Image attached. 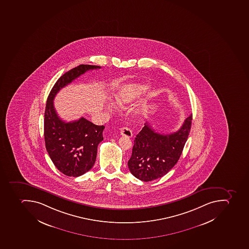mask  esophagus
Listing matches in <instances>:
<instances>
[{"label":"esophagus","instance_id":"esophagus-1","mask_svg":"<svg viewBox=\"0 0 249 249\" xmlns=\"http://www.w3.org/2000/svg\"><path fill=\"white\" fill-rule=\"evenodd\" d=\"M120 134L122 136H125L126 138H131L133 136L131 129L127 127H123L120 129Z\"/></svg>","mask_w":249,"mask_h":249}]
</instances>
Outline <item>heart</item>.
Masks as SVG:
<instances>
[{"mask_svg": "<svg viewBox=\"0 0 249 249\" xmlns=\"http://www.w3.org/2000/svg\"><path fill=\"white\" fill-rule=\"evenodd\" d=\"M150 84H136L131 87H127L120 89L116 94V101L118 105L125 106L133 102L134 98H137L140 94H143V92L149 89ZM107 109L112 111L114 110V106L112 104H108L107 106Z\"/></svg>", "mask_w": 249, "mask_h": 249, "instance_id": "b5f03b06", "label": "heart"}]
</instances>
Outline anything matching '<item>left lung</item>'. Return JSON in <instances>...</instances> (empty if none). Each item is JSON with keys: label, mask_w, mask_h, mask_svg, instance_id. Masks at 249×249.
Wrapping results in <instances>:
<instances>
[{"label": "left lung", "mask_w": 249, "mask_h": 249, "mask_svg": "<svg viewBox=\"0 0 249 249\" xmlns=\"http://www.w3.org/2000/svg\"><path fill=\"white\" fill-rule=\"evenodd\" d=\"M192 115L177 132L162 134L145 123L134 139L128 161L129 171L142 181H151L165 176L177 164L191 131Z\"/></svg>", "instance_id": "1"}]
</instances>
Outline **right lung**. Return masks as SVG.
Listing matches in <instances>:
<instances>
[{
  "label": "right lung",
  "mask_w": 249,
  "mask_h": 249,
  "mask_svg": "<svg viewBox=\"0 0 249 249\" xmlns=\"http://www.w3.org/2000/svg\"><path fill=\"white\" fill-rule=\"evenodd\" d=\"M101 66L80 65L57 80L47 100L44 112V141L48 155L61 173L77 177L89 171L95 163L100 142L103 141L105 126L80 118L66 123L60 119L54 107V98L60 89L88 70Z\"/></svg>",
  "instance_id": "add662e5"
}]
</instances>
